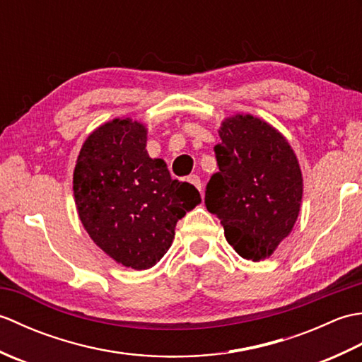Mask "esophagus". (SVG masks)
<instances>
[{
  "label": "esophagus",
  "instance_id": "obj_1",
  "mask_svg": "<svg viewBox=\"0 0 362 362\" xmlns=\"http://www.w3.org/2000/svg\"><path fill=\"white\" fill-rule=\"evenodd\" d=\"M188 182L191 183V185H194L199 191H202V183H201V177L196 175V174H191L188 177Z\"/></svg>",
  "mask_w": 362,
  "mask_h": 362
}]
</instances>
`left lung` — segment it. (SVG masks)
I'll use <instances>...</instances> for the list:
<instances>
[{"mask_svg": "<svg viewBox=\"0 0 362 362\" xmlns=\"http://www.w3.org/2000/svg\"><path fill=\"white\" fill-rule=\"evenodd\" d=\"M219 136V171L206 183V210L243 258L264 259L298 216L303 179L297 157L279 130L252 115L222 121Z\"/></svg>", "mask_w": 362, "mask_h": 362, "instance_id": "left-lung-1", "label": "left lung"}]
</instances>
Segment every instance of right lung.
<instances>
[{
    "mask_svg": "<svg viewBox=\"0 0 362 362\" xmlns=\"http://www.w3.org/2000/svg\"><path fill=\"white\" fill-rule=\"evenodd\" d=\"M148 130L130 118L99 126L82 144L73 174L82 226L117 263L144 271L161 259L177 221L201 204L199 191L173 180L146 151Z\"/></svg>",
    "mask_w": 362,
    "mask_h": 362,
    "instance_id": "1",
    "label": "right lung"
}]
</instances>
